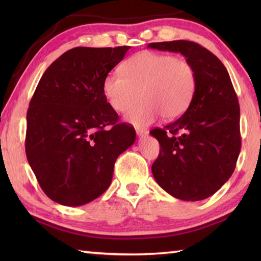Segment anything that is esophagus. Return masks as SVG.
<instances>
[{
	"instance_id": "esophagus-1",
	"label": "esophagus",
	"mask_w": 261,
	"mask_h": 261,
	"mask_svg": "<svg viewBox=\"0 0 261 261\" xmlns=\"http://www.w3.org/2000/svg\"><path fill=\"white\" fill-rule=\"evenodd\" d=\"M136 134L138 137H145V136L148 135V131L145 130V129H139V127H137Z\"/></svg>"
}]
</instances>
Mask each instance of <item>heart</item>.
<instances>
[{"instance_id":"obj_1","label":"heart","mask_w":261,"mask_h":261,"mask_svg":"<svg viewBox=\"0 0 261 261\" xmlns=\"http://www.w3.org/2000/svg\"><path fill=\"white\" fill-rule=\"evenodd\" d=\"M122 73L109 72L102 91L110 107L118 113L130 109L140 94L143 102L126 115L137 126H147L163 115L175 120L183 115L197 87L196 70L191 63L169 54L141 51L122 65Z\"/></svg>"}]
</instances>
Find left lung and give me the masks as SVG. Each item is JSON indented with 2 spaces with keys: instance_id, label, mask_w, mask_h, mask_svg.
I'll use <instances>...</instances> for the list:
<instances>
[{
  "instance_id": "8db88e82",
  "label": "left lung",
  "mask_w": 261,
  "mask_h": 261,
  "mask_svg": "<svg viewBox=\"0 0 261 261\" xmlns=\"http://www.w3.org/2000/svg\"><path fill=\"white\" fill-rule=\"evenodd\" d=\"M149 48L182 54L196 70L197 87L182 116L151 134L160 144L152 165L156 183L171 196L198 201L230 178L241 152L240 105L227 69L213 53L188 40Z\"/></svg>"
}]
</instances>
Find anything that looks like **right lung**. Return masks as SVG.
<instances>
[{
    "instance_id": "add662e5",
    "label": "right lung",
    "mask_w": 261,
    "mask_h": 261,
    "mask_svg": "<svg viewBox=\"0 0 261 261\" xmlns=\"http://www.w3.org/2000/svg\"><path fill=\"white\" fill-rule=\"evenodd\" d=\"M130 49L72 48L53 62L31 99L25 151L43 192L82 206L109 188L114 165L136 140L105 98V77Z\"/></svg>"
}]
</instances>
